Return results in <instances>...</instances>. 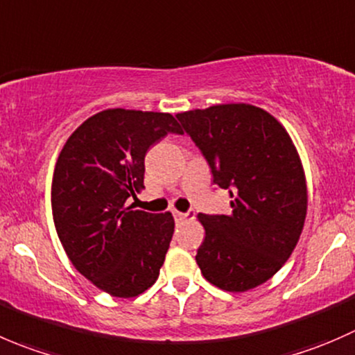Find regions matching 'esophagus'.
Wrapping results in <instances>:
<instances>
[{"instance_id": "obj_1", "label": "esophagus", "mask_w": 355, "mask_h": 355, "mask_svg": "<svg viewBox=\"0 0 355 355\" xmlns=\"http://www.w3.org/2000/svg\"><path fill=\"white\" fill-rule=\"evenodd\" d=\"M174 217H176V220H184V219H193L195 217V210L189 209L188 212H178V210H174Z\"/></svg>"}]
</instances>
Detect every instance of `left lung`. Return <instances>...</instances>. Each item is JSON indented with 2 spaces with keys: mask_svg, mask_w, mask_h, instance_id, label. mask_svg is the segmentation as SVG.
Returning a JSON list of instances; mask_svg holds the SVG:
<instances>
[{
  "mask_svg": "<svg viewBox=\"0 0 355 355\" xmlns=\"http://www.w3.org/2000/svg\"><path fill=\"white\" fill-rule=\"evenodd\" d=\"M198 146L214 184L231 195V214H198L205 240L196 252L203 278L226 292L268 282L288 261L307 212V188L288 132L247 103L176 115Z\"/></svg>",
  "mask_w": 355,
  "mask_h": 355,
  "instance_id": "left-lung-1",
  "label": "left lung"
}]
</instances>
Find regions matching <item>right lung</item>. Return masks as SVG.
Listing matches in <instances>:
<instances>
[{
  "mask_svg": "<svg viewBox=\"0 0 355 355\" xmlns=\"http://www.w3.org/2000/svg\"><path fill=\"white\" fill-rule=\"evenodd\" d=\"M169 132L171 114L110 108L67 139L55 166L51 209L73 268L114 297H136L159 278L174 233L171 212L132 210L145 179V155Z\"/></svg>",
  "mask_w": 355,
  "mask_h": 355,
  "instance_id": "1",
  "label": "right lung"
}]
</instances>
